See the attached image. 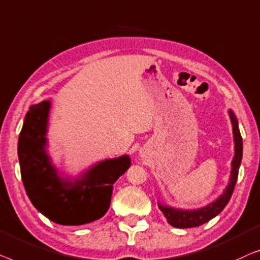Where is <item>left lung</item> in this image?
Instances as JSON below:
<instances>
[{
    "instance_id": "left-lung-1",
    "label": "left lung",
    "mask_w": 260,
    "mask_h": 260,
    "mask_svg": "<svg viewBox=\"0 0 260 260\" xmlns=\"http://www.w3.org/2000/svg\"><path fill=\"white\" fill-rule=\"evenodd\" d=\"M229 116L232 123L233 144H235V156H233L231 162V174H230L229 184L225 187L224 192H222L214 202L199 208H193V210L177 208L159 202L158 206L160 208V211H161L162 214L165 215L168 224L174 226V228L189 229L203 225L205 222L210 221L211 219L217 217V215L224 210L226 205L230 202V199H231V196L237 182V178H238L241 158H243V139H241L239 132L238 120H237L232 109H229Z\"/></svg>"
}]
</instances>
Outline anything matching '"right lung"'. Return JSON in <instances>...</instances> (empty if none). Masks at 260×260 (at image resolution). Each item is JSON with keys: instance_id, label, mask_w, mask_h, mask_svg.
I'll use <instances>...</instances> for the list:
<instances>
[{"instance_id": "add662e5", "label": "right lung", "mask_w": 260, "mask_h": 260, "mask_svg": "<svg viewBox=\"0 0 260 260\" xmlns=\"http://www.w3.org/2000/svg\"><path fill=\"white\" fill-rule=\"evenodd\" d=\"M52 101L32 105L25 114L17 154L25 192L39 212L56 224L78 226L104 217L111 206L113 184L128 170L129 155L93 164L78 177L64 174L48 153Z\"/></svg>"}]
</instances>
